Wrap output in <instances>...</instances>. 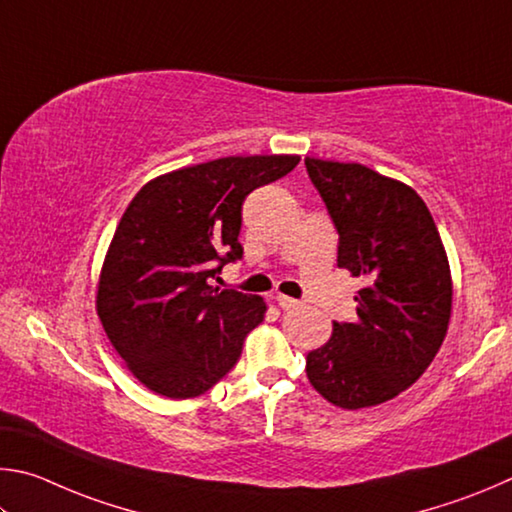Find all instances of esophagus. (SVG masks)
<instances>
[{"label":"esophagus","instance_id":"34e87169","mask_svg":"<svg viewBox=\"0 0 512 512\" xmlns=\"http://www.w3.org/2000/svg\"><path fill=\"white\" fill-rule=\"evenodd\" d=\"M274 301L279 303V306H281L283 310H292V308H299V306H301V303H299L297 299H292V297H285V294H276Z\"/></svg>","mask_w":512,"mask_h":512}]
</instances>
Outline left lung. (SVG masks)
Returning <instances> with one entry per match:
<instances>
[{
    "instance_id": "8db88e82",
    "label": "left lung",
    "mask_w": 512,
    "mask_h": 512,
    "mask_svg": "<svg viewBox=\"0 0 512 512\" xmlns=\"http://www.w3.org/2000/svg\"><path fill=\"white\" fill-rule=\"evenodd\" d=\"M339 233L337 265L366 285L353 324L333 321L306 355L330 405L364 409L411 387L441 348L452 317V272L441 233L414 188L355 161L306 157Z\"/></svg>"
}]
</instances>
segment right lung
I'll use <instances>...</instances> for the list:
<instances>
[{
	"instance_id": "right-lung-1",
	"label": "right lung",
	"mask_w": 512,
	"mask_h": 512,
	"mask_svg": "<svg viewBox=\"0 0 512 512\" xmlns=\"http://www.w3.org/2000/svg\"><path fill=\"white\" fill-rule=\"evenodd\" d=\"M299 161L222 157L170 170L132 197L98 274L96 312L143 387L170 400L197 398L236 364L265 301L211 279L242 256L245 197Z\"/></svg>"
}]
</instances>
